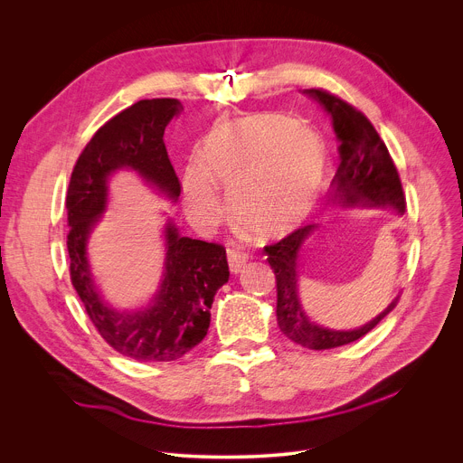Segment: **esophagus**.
<instances>
[{"instance_id": "34e87169", "label": "esophagus", "mask_w": 463, "mask_h": 463, "mask_svg": "<svg viewBox=\"0 0 463 463\" xmlns=\"http://www.w3.org/2000/svg\"><path fill=\"white\" fill-rule=\"evenodd\" d=\"M227 260H229V269H231V273H232V275H238V273L241 271V268L245 266L247 256H245L238 247L231 245V247L227 249Z\"/></svg>"}]
</instances>
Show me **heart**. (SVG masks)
<instances>
[{
    "label": "heart",
    "mask_w": 463,
    "mask_h": 463,
    "mask_svg": "<svg viewBox=\"0 0 463 463\" xmlns=\"http://www.w3.org/2000/svg\"><path fill=\"white\" fill-rule=\"evenodd\" d=\"M327 170L326 145L307 124L273 113L232 118L209 131L200 161L186 166V211L197 223H214L222 216L220 186L247 232L280 240L311 216Z\"/></svg>",
    "instance_id": "b5f03b06"
}]
</instances>
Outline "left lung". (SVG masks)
Listing matches in <instances>:
<instances>
[{"instance_id": "1", "label": "left lung", "mask_w": 463, "mask_h": 463, "mask_svg": "<svg viewBox=\"0 0 463 463\" xmlns=\"http://www.w3.org/2000/svg\"><path fill=\"white\" fill-rule=\"evenodd\" d=\"M332 118L339 141V168L332 179L335 209H390L405 213L403 186L395 165L372 122L345 100L322 90H304ZM318 225H306L275 245L266 247L268 261L277 277V320L280 332L309 350H329L359 341L395 307L400 295L372 320L354 329H335L315 322L298 295L302 252Z\"/></svg>"}]
</instances>
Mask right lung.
Segmentation results:
<instances>
[{
    "label": "right lung",
    "instance_id": "add662e5",
    "mask_svg": "<svg viewBox=\"0 0 463 463\" xmlns=\"http://www.w3.org/2000/svg\"><path fill=\"white\" fill-rule=\"evenodd\" d=\"M183 111L177 99L139 100L108 120L80 154L71 174L68 209V250L71 282L102 339L136 361H174L200 345L211 324L218 289L229 280L222 245L181 236L166 218L165 263L148 304L115 307L93 273L88 243L109 203V179L136 172L157 195L177 203L181 183L165 148V129Z\"/></svg>",
    "mask_w": 463,
    "mask_h": 463
}]
</instances>
